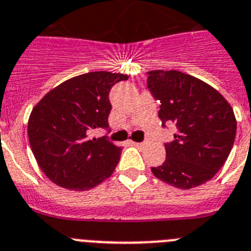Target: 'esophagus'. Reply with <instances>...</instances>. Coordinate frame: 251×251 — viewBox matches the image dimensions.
<instances>
[{
	"label": "esophagus",
	"instance_id": "obj_1",
	"mask_svg": "<svg viewBox=\"0 0 251 251\" xmlns=\"http://www.w3.org/2000/svg\"><path fill=\"white\" fill-rule=\"evenodd\" d=\"M132 145L136 146V148H142V146L145 145V144H144V142H135V141H132Z\"/></svg>",
	"mask_w": 251,
	"mask_h": 251
}]
</instances>
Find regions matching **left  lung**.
I'll use <instances>...</instances> for the list:
<instances>
[{
    "label": "left lung",
    "instance_id": "8db88e82",
    "mask_svg": "<svg viewBox=\"0 0 251 251\" xmlns=\"http://www.w3.org/2000/svg\"><path fill=\"white\" fill-rule=\"evenodd\" d=\"M148 87L160 100L159 117L175 125L166 160L151 171L174 187L189 190L213 179L223 168L236 135L232 107L218 90L184 72H148Z\"/></svg>",
    "mask_w": 251,
    "mask_h": 251
}]
</instances>
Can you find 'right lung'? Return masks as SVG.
<instances>
[{
	"instance_id": "obj_1",
	"label": "right lung",
	"mask_w": 251,
	"mask_h": 251,
	"mask_svg": "<svg viewBox=\"0 0 251 251\" xmlns=\"http://www.w3.org/2000/svg\"><path fill=\"white\" fill-rule=\"evenodd\" d=\"M124 74L87 72L50 90L32 109L27 125L31 150L38 166L53 184L86 191L109 179L120 161L121 148L92 137L107 128L109 92Z\"/></svg>"
}]
</instances>
